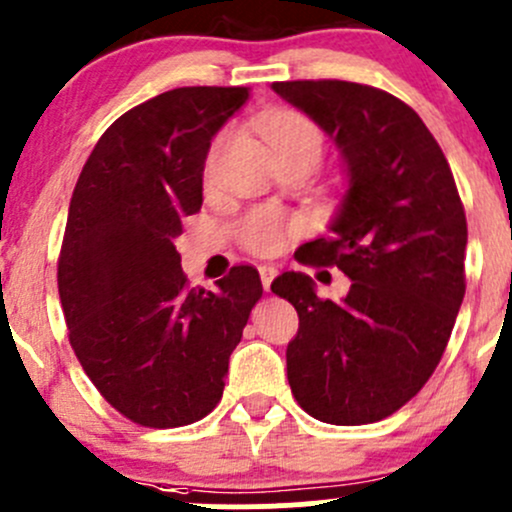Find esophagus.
Returning <instances> with one entry per match:
<instances>
[{
	"label": "esophagus",
	"instance_id": "1",
	"mask_svg": "<svg viewBox=\"0 0 512 512\" xmlns=\"http://www.w3.org/2000/svg\"><path fill=\"white\" fill-rule=\"evenodd\" d=\"M275 277H277V267H272V265H262V267H260V280H262V287L270 289L272 280H275Z\"/></svg>",
	"mask_w": 512,
	"mask_h": 512
}]
</instances>
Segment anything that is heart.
Here are the masks:
<instances>
[{
    "mask_svg": "<svg viewBox=\"0 0 512 512\" xmlns=\"http://www.w3.org/2000/svg\"><path fill=\"white\" fill-rule=\"evenodd\" d=\"M260 131L280 163L294 158H309L319 163L324 156V133L317 123L299 111H272L260 118ZM215 151L208 156V170L213 168ZM299 230V223L277 208H255L240 220L237 237L252 255H275L287 245L289 237Z\"/></svg>",
    "mask_w": 512,
    "mask_h": 512,
    "instance_id": "obj_1",
    "label": "heart"
}]
</instances>
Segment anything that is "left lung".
<instances>
[{
    "label": "left lung",
    "mask_w": 512,
    "mask_h": 512,
    "mask_svg": "<svg viewBox=\"0 0 512 512\" xmlns=\"http://www.w3.org/2000/svg\"><path fill=\"white\" fill-rule=\"evenodd\" d=\"M272 89L337 141L349 175L332 235L294 255L339 267L352 280L347 297H317L302 272L272 282L299 314L289 386L324 423L381 421L414 399L446 352L466 294V210L441 146L401 98L337 79Z\"/></svg>",
    "instance_id": "1"
}]
</instances>
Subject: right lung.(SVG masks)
Returning <instances> with one entry per match:
<instances>
[{
  "mask_svg": "<svg viewBox=\"0 0 512 512\" xmlns=\"http://www.w3.org/2000/svg\"><path fill=\"white\" fill-rule=\"evenodd\" d=\"M247 98V86H183L131 108L98 138L71 195L56 272L71 349L138 426H188L220 404L262 297L250 265L215 292L190 289L173 245L203 205L210 141Z\"/></svg>",
  "mask_w": 512,
  "mask_h": 512,
  "instance_id": "right-lung-1",
  "label": "right lung"
}]
</instances>
